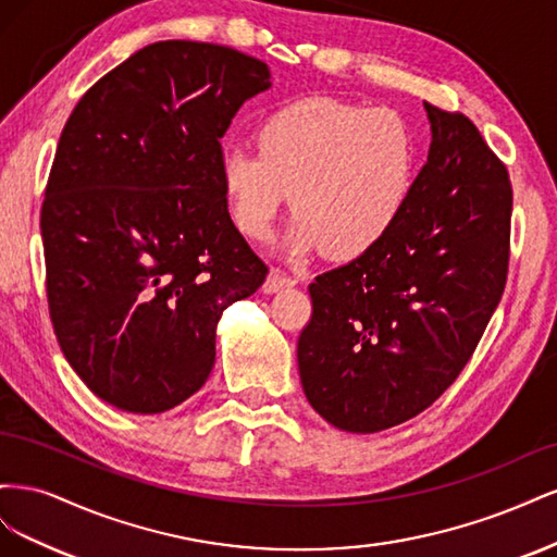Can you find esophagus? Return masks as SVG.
Instances as JSON below:
<instances>
[{"instance_id":"obj_1","label":"esophagus","mask_w":557,"mask_h":557,"mask_svg":"<svg viewBox=\"0 0 557 557\" xmlns=\"http://www.w3.org/2000/svg\"><path fill=\"white\" fill-rule=\"evenodd\" d=\"M295 283H297V278L290 276V274H285L283 269H272L262 288H264V293H278L283 288H293Z\"/></svg>"}]
</instances>
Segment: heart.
Here are the masks:
<instances>
[{"mask_svg": "<svg viewBox=\"0 0 557 557\" xmlns=\"http://www.w3.org/2000/svg\"><path fill=\"white\" fill-rule=\"evenodd\" d=\"M256 148H227L221 158L225 205L252 242L272 237L293 193V250L360 258L393 232L416 190V137L385 107L301 97L262 117Z\"/></svg>", "mask_w": 557, "mask_h": 557, "instance_id": "obj_1", "label": "heart"}]
</instances>
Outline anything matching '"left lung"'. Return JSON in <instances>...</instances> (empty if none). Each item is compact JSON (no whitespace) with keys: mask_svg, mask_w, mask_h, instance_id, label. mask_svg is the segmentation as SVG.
<instances>
[{"mask_svg":"<svg viewBox=\"0 0 557 557\" xmlns=\"http://www.w3.org/2000/svg\"><path fill=\"white\" fill-rule=\"evenodd\" d=\"M425 109L430 158L399 223L309 285L301 387L346 432H381L432 407L474 356L507 285V166L465 113Z\"/></svg>","mask_w":557,"mask_h":557,"instance_id":"obj_1","label":"left lung"}]
</instances>
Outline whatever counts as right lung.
Masks as SVG:
<instances>
[{
  "mask_svg": "<svg viewBox=\"0 0 557 557\" xmlns=\"http://www.w3.org/2000/svg\"><path fill=\"white\" fill-rule=\"evenodd\" d=\"M269 66L205 41L137 50L78 99L41 205L46 297L66 362L129 413L195 395L215 325L269 269L234 227L221 139Z\"/></svg>",
  "mask_w": 557,
  "mask_h": 557,
  "instance_id": "obj_1",
  "label": "right lung"
}]
</instances>
